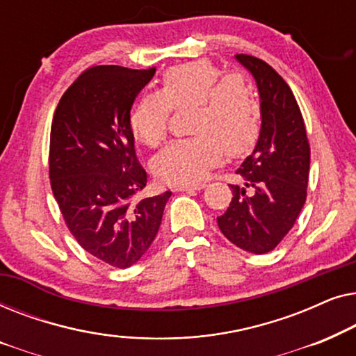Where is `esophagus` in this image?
Masks as SVG:
<instances>
[{
	"mask_svg": "<svg viewBox=\"0 0 356 356\" xmlns=\"http://www.w3.org/2000/svg\"><path fill=\"white\" fill-rule=\"evenodd\" d=\"M206 188L204 183H197V184H179L177 186V191H199V189Z\"/></svg>",
	"mask_w": 356,
	"mask_h": 356,
	"instance_id": "1",
	"label": "esophagus"
}]
</instances>
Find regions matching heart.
<instances>
[{
  "instance_id": "obj_1",
  "label": "heart",
  "mask_w": 356,
  "mask_h": 356,
  "mask_svg": "<svg viewBox=\"0 0 356 356\" xmlns=\"http://www.w3.org/2000/svg\"><path fill=\"white\" fill-rule=\"evenodd\" d=\"M207 60L172 66L160 90L136 102L131 129L140 143L155 147L165 139L172 110L193 108L189 133L155 155L152 170L167 184L197 183L223 160L246 154L261 133V104L245 76L225 74Z\"/></svg>"
}]
</instances>
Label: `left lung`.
Masks as SVG:
<instances>
[{
    "mask_svg": "<svg viewBox=\"0 0 356 356\" xmlns=\"http://www.w3.org/2000/svg\"><path fill=\"white\" fill-rule=\"evenodd\" d=\"M256 79L261 97V133L236 173L245 186L230 184L233 197L220 232L241 250L264 254L295 225L306 201L309 143L300 106L289 84L266 61L235 56Z\"/></svg>",
    "mask_w": 356,
    "mask_h": 356,
    "instance_id": "left-lung-1",
    "label": "left lung"
}]
</instances>
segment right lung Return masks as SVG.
<instances>
[{
  "label": "right lung",
  "mask_w": 356,
  "mask_h": 356,
  "mask_svg": "<svg viewBox=\"0 0 356 356\" xmlns=\"http://www.w3.org/2000/svg\"><path fill=\"white\" fill-rule=\"evenodd\" d=\"M149 70L94 66L63 94L50 133V183L71 235L97 259L126 269L157 235L172 193L138 197L147 173L129 124Z\"/></svg>",
  "instance_id": "1"
}]
</instances>
